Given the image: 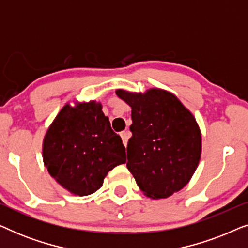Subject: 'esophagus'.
Segmentation results:
<instances>
[{
    "label": "esophagus",
    "instance_id": "1",
    "mask_svg": "<svg viewBox=\"0 0 248 248\" xmlns=\"http://www.w3.org/2000/svg\"><path fill=\"white\" fill-rule=\"evenodd\" d=\"M121 138H122V140H123L124 145H125V147H126L128 139L131 138V132H130V131H123V132H121Z\"/></svg>",
    "mask_w": 248,
    "mask_h": 248
}]
</instances>
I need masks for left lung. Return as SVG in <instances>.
<instances>
[{
    "label": "left lung",
    "instance_id": "left-lung-1",
    "mask_svg": "<svg viewBox=\"0 0 248 248\" xmlns=\"http://www.w3.org/2000/svg\"><path fill=\"white\" fill-rule=\"evenodd\" d=\"M132 107L127 169L152 199H165L187 184L201 157V132L191 111L174 94L117 90Z\"/></svg>",
    "mask_w": 248,
    "mask_h": 248
}]
</instances>
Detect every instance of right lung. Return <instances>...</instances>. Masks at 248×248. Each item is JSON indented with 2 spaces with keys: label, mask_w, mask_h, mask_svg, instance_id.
I'll use <instances>...</instances> for the list:
<instances>
[{
  "label": "right lung",
  "mask_w": 248,
  "mask_h": 248,
  "mask_svg": "<svg viewBox=\"0 0 248 248\" xmlns=\"http://www.w3.org/2000/svg\"><path fill=\"white\" fill-rule=\"evenodd\" d=\"M120 135L111 130L99 103L65 105L44 139L43 159L56 182L73 194H93L107 172L126 162Z\"/></svg>",
  "instance_id": "1"
}]
</instances>
